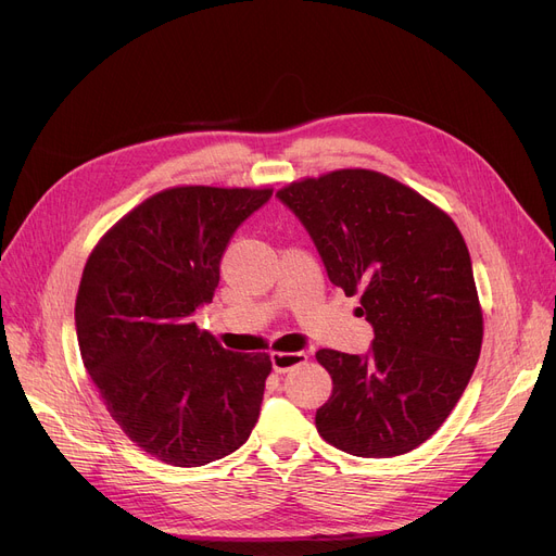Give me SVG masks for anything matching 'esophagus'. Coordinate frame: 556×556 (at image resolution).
<instances>
[{
    "label": "esophagus",
    "mask_w": 556,
    "mask_h": 556,
    "mask_svg": "<svg viewBox=\"0 0 556 556\" xmlns=\"http://www.w3.org/2000/svg\"><path fill=\"white\" fill-rule=\"evenodd\" d=\"M307 359L305 353H271V364L276 374H285Z\"/></svg>",
    "instance_id": "1"
}]
</instances>
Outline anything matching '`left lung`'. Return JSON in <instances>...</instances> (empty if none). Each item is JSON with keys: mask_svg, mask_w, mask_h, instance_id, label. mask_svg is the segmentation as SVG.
Wrapping results in <instances>:
<instances>
[{"mask_svg": "<svg viewBox=\"0 0 556 556\" xmlns=\"http://www.w3.org/2000/svg\"><path fill=\"white\" fill-rule=\"evenodd\" d=\"M301 219L332 285L374 326L364 355L324 349L332 393L316 430L355 457L405 455L451 416L482 349V307L455 222L407 185L339 169L276 194Z\"/></svg>", "mask_w": 556, "mask_h": 556, "instance_id": "1", "label": "left lung"}]
</instances>
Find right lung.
I'll return each mask as SVG.
<instances>
[{"label":"right lung","mask_w":556,"mask_h":556,"mask_svg":"<svg viewBox=\"0 0 556 556\" xmlns=\"http://www.w3.org/2000/svg\"><path fill=\"white\" fill-rule=\"evenodd\" d=\"M271 190L172 188L119 219L78 285V351L124 434L144 453L192 468L222 459L255 428L271 359L232 353L201 332L235 230Z\"/></svg>","instance_id":"right-lung-1"}]
</instances>
